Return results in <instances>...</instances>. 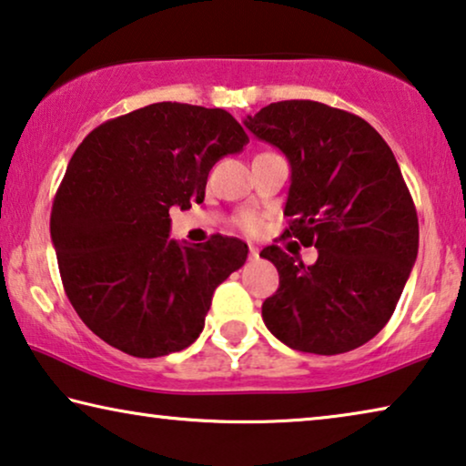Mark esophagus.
I'll return each mask as SVG.
<instances>
[{
    "mask_svg": "<svg viewBox=\"0 0 466 466\" xmlns=\"http://www.w3.org/2000/svg\"><path fill=\"white\" fill-rule=\"evenodd\" d=\"M248 257H251L253 261H255V259H259V247L248 245Z\"/></svg>",
    "mask_w": 466,
    "mask_h": 466,
    "instance_id": "obj_1",
    "label": "esophagus"
}]
</instances>
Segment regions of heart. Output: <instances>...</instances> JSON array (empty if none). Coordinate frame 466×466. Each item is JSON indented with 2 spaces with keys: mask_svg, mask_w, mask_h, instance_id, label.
<instances>
[{
  "mask_svg": "<svg viewBox=\"0 0 466 466\" xmlns=\"http://www.w3.org/2000/svg\"><path fill=\"white\" fill-rule=\"evenodd\" d=\"M238 226L247 232H255L259 228V218L255 213H242L238 218Z\"/></svg>",
  "mask_w": 466,
  "mask_h": 466,
  "instance_id": "heart-1",
  "label": "heart"
}]
</instances>
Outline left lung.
<instances>
[{"mask_svg": "<svg viewBox=\"0 0 466 466\" xmlns=\"http://www.w3.org/2000/svg\"><path fill=\"white\" fill-rule=\"evenodd\" d=\"M245 127L289 158L282 236L318 248L311 266L276 245L263 248L280 276L261 305L263 322L290 350H356L389 322L419 253L400 165L370 123L322 102H274Z\"/></svg>", "mask_w": 466, "mask_h": 466, "instance_id": "obj_1", "label": "left lung"}]
</instances>
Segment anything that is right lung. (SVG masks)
<instances>
[{
  "instance_id": "1",
  "label": "right lung",
  "mask_w": 466,
  "mask_h": 466,
  "mask_svg": "<svg viewBox=\"0 0 466 466\" xmlns=\"http://www.w3.org/2000/svg\"><path fill=\"white\" fill-rule=\"evenodd\" d=\"M248 136L230 113L157 102L96 127L56 192L50 234L66 297L104 343L158 358L197 341L215 289L248 247L169 238V209L203 203L211 167Z\"/></svg>"
}]
</instances>
